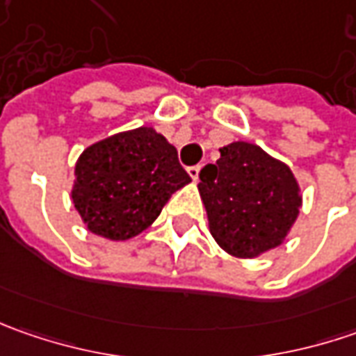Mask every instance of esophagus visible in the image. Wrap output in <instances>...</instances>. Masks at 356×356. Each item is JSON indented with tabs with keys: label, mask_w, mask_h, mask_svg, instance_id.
<instances>
[{
	"label": "esophagus",
	"mask_w": 356,
	"mask_h": 356,
	"mask_svg": "<svg viewBox=\"0 0 356 356\" xmlns=\"http://www.w3.org/2000/svg\"><path fill=\"white\" fill-rule=\"evenodd\" d=\"M188 174H190V178H192L194 182H198L200 166H190V168H188Z\"/></svg>",
	"instance_id": "obj_1"
}]
</instances>
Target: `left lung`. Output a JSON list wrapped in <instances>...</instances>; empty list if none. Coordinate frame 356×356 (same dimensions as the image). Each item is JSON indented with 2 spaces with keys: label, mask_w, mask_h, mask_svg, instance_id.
Masks as SVG:
<instances>
[{
  "label": "left lung",
  "mask_w": 356,
  "mask_h": 356,
  "mask_svg": "<svg viewBox=\"0 0 356 356\" xmlns=\"http://www.w3.org/2000/svg\"><path fill=\"white\" fill-rule=\"evenodd\" d=\"M198 192L212 238L239 259L281 245L303 204L291 168L243 140L220 148L216 164L202 168Z\"/></svg>",
  "instance_id": "obj_1"
}]
</instances>
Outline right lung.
<instances>
[{
	"instance_id": "right-lung-1",
	"label": "right lung",
	"mask_w": 356,
	"mask_h": 356,
	"mask_svg": "<svg viewBox=\"0 0 356 356\" xmlns=\"http://www.w3.org/2000/svg\"><path fill=\"white\" fill-rule=\"evenodd\" d=\"M188 182L176 148L152 127H138L81 152L71 198L90 234L127 241L152 226L172 194Z\"/></svg>"
}]
</instances>
